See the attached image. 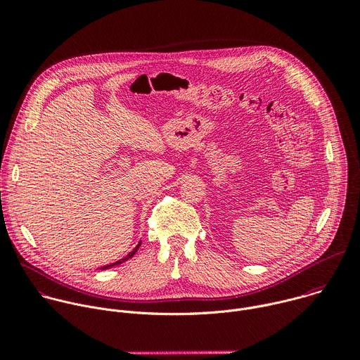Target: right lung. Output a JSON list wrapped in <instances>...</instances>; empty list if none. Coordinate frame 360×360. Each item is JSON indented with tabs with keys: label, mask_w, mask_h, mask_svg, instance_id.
<instances>
[{
	"label": "right lung",
	"mask_w": 360,
	"mask_h": 360,
	"mask_svg": "<svg viewBox=\"0 0 360 360\" xmlns=\"http://www.w3.org/2000/svg\"><path fill=\"white\" fill-rule=\"evenodd\" d=\"M141 242L142 240H139L138 242V245L127 255V256H124V258H121V259H118V261H115L114 264H110V265H105V266H101V268H98V269H101V271H105V269H110V268H114V266H117V265H121V264H124V262H127L128 259H131L132 258V256L136 253V250L139 249V246H141Z\"/></svg>",
	"instance_id": "obj_1"
}]
</instances>
